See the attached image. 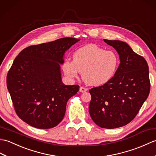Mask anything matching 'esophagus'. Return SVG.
<instances>
[{
  "label": "esophagus",
  "instance_id": "1",
  "mask_svg": "<svg viewBox=\"0 0 156 156\" xmlns=\"http://www.w3.org/2000/svg\"><path fill=\"white\" fill-rule=\"evenodd\" d=\"M87 91V89H86L83 87H81L80 88H79V91L81 92V93H84V92H86Z\"/></svg>",
  "mask_w": 156,
  "mask_h": 156
}]
</instances>
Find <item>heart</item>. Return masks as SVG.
<instances>
[{"label": "heart", "mask_w": 156, "mask_h": 156, "mask_svg": "<svg viewBox=\"0 0 156 156\" xmlns=\"http://www.w3.org/2000/svg\"><path fill=\"white\" fill-rule=\"evenodd\" d=\"M119 57L115 51H106L96 44H88L73 53V61L65 60L62 69L67 77H81L86 83L99 86L112 79L119 66Z\"/></svg>", "instance_id": "obj_1"}]
</instances>
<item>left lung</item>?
<instances>
[{
    "label": "left lung",
    "instance_id": "left-lung-1",
    "mask_svg": "<svg viewBox=\"0 0 156 156\" xmlns=\"http://www.w3.org/2000/svg\"><path fill=\"white\" fill-rule=\"evenodd\" d=\"M103 41L117 51L120 64L108 82L89 90V112L98 126L114 129L131 122L147 99L150 91L149 67L146 59L126 43Z\"/></svg>",
    "mask_w": 156,
    "mask_h": 156
}]
</instances>
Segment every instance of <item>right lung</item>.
I'll use <instances>...</instances> for the list:
<instances>
[{"label":"right lung","instance_id":"1","mask_svg":"<svg viewBox=\"0 0 156 156\" xmlns=\"http://www.w3.org/2000/svg\"><path fill=\"white\" fill-rule=\"evenodd\" d=\"M79 39L65 37L24 49L14 60L6 85L16 115L39 129H50L63 119L67 102L79 90L65 85L59 63L63 55Z\"/></svg>","mask_w":156,"mask_h":156}]
</instances>
